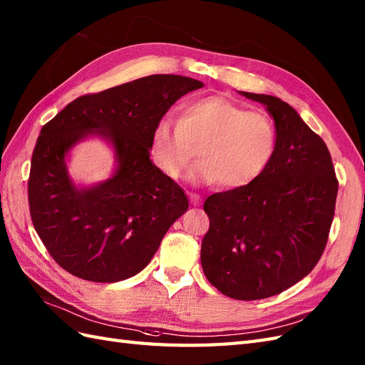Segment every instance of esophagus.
Here are the masks:
<instances>
[{
	"label": "esophagus",
	"mask_w": 365,
	"mask_h": 365,
	"mask_svg": "<svg viewBox=\"0 0 365 365\" xmlns=\"http://www.w3.org/2000/svg\"><path fill=\"white\" fill-rule=\"evenodd\" d=\"M189 198H190V202L195 204V206H198V204H201V197L198 193H189Z\"/></svg>",
	"instance_id": "1"
}]
</instances>
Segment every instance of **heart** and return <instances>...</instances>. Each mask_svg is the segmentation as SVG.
Here are the masks:
<instances>
[{"instance_id": "heart-1", "label": "heart", "mask_w": 365, "mask_h": 365, "mask_svg": "<svg viewBox=\"0 0 365 365\" xmlns=\"http://www.w3.org/2000/svg\"><path fill=\"white\" fill-rule=\"evenodd\" d=\"M193 147H201L198 180L237 189L269 167L277 150V130L268 114L247 111L223 96H209L185 105L180 122L159 120L150 139L153 164L170 180L187 173Z\"/></svg>"}]
</instances>
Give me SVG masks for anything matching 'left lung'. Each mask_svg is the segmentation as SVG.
<instances>
[{"label": "left lung", "instance_id": "8db88e82", "mask_svg": "<svg viewBox=\"0 0 365 365\" xmlns=\"http://www.w3.org/2000/svg\"><path fill=\"white\" fill-rule=\"evenodd\" d=\"M240 94L272 115L277 150L255 181L204 202L210 226L201 264L225 296L259 300L313 271L327 246L339 182L325 142L291 105L268 94Z\"/></svg>", "mask_w": 365, "mask_h": 365}]
</instances>
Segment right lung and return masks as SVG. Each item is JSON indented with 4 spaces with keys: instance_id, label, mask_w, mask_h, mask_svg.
Masks as SVG:
<instances>
[{
    "instance_id": "obj_1",
    "label": "right lung",
    "mask_w": 365,
    "mask_h": 365,
    "mask_svg": "<svg viewBox=\"0 0 365 365\" xmlns=\"http://www.w3.org/2000/svg\"><path fill=\"white\" fill-rule=\"evenodd\" d=\"M202 86L190 77L147 76L77 97L43 125L32 153L29 210L43 245L65 271L113 283L153 259L189 201L150 159L152 131L180 97ZM86 135L108 140L118 167L106 182L80 190L64 158Z\"/></svg>"
}]
</instances>
